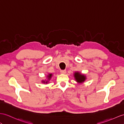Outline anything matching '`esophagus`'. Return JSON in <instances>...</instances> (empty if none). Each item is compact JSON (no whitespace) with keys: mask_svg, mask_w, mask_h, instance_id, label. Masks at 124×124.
Instances as JSON below:
<instances>
[{"mask_svg":"<svg viewBox=\"0 0 124 124\" xmlns=\"http://www.w3.org/2000/svg\"><path fill=\"white\" fill-rule=\"evenodd\" d=\"M60 72L62 74H65L66 73V70H60Z\"/></svg>","mask_w":124,"mask_h":124,"instance_id":"obj_1","label":"esophagus"}]
</instances>
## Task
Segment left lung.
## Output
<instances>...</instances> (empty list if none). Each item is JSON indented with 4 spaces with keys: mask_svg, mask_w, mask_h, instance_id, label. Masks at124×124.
I'll return each instance as SVG.
<instances>
[{
    "mask_svg": "<svg viewBox=\"0 0 124 124\" xmlns=\"http://www.w3.org/2000/svg\"><path fill=\"white\" fill-rule=\"evenodd\" d=\"M74 76L75 80L78 83H83L86 79V77L83 74H81L79 72H75Z\"/></svg>",
    "mask_w": 124,
    "mask_h": 124,
    "instance_id": "8db88e82",
    "label": "left lung"
}]
</instances>
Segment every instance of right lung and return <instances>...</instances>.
<instances>
[{"instance_id":"add662e5","label":"right lung","mask_w":124,"mask_h":124,"mask_svg":"<svg viewBox=\"0 0 124 124\" xmlns=\"http://www.w3.org/2000/svg\"><path fill=\"white\" fill-rule=\"evenodd\" d=\"M52 76H53L52 74H48V75H47V80H43L42 81V82H43V83L47 84L48 83V81L50 80Z\"/></svg>"}]
</instances>
